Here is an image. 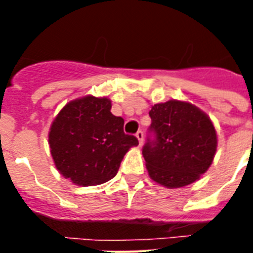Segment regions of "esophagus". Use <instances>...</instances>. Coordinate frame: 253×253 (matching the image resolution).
Listing matches in <instances>:
<instances>
[{
	"label": "esophagus",
	"mask_w": 253,
	"mask_h": 253,
	"mask_svg": "<svg viewBox=\"0 0 253 253\" xmlns=\"http://www.w3.org/2000/svg\"><path fill=\"white\" fill-rule=\"evenodd\" d=\"M135 137L138 138V140H139V146H142L143 144V137H144V134H143L142 130H138L137 133H135Z\"/></svg>",
	"instance_id": "34e87169"
}]
</instances>
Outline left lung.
Here are the masks:
<instances>
[{"instance_id": "left-lung-1", "label": "left lung", "mask_w": 253, "mask_h": 253, "mask_svg": "<svg viewBox=\"0 0 253 253\" xmlns=\"http://www.w3.org/2000/svg\"><path fill=\"white\" fill-rule=\"evenodd\" d=\"M149 116V137L142 153L152 180L169 189L199 180L213 162L218 143L209 116L177 100L153 105Z\"/></svg>"}]
</instances>
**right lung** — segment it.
Here are the masks:
<instances>
[{"instance_id":"1","label":"right lung","mask_w":253,"mask_h":253,"mask_svg":"<svg viewBox=\"0 0 253 253\" xmlns=\"http://www.w3.org/2000/svg\"><path fill=\"white\" fill-rule=\"evenodd\" d=\"M107 97L84 96L59 111L49 131L55 167L80 186L104 184L118 173L134 135L124 133V119L111 114Z\"/></svg>"}]
</instances>
